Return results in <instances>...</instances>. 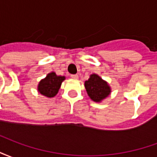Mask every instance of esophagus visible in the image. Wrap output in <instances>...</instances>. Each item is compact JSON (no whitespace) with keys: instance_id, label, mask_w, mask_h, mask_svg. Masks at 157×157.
Instances as JSON below:
<instances>
[{"instance_id":"34e87169","label":"esophagus","mask_w":157,"mask_h":157,"mask_svg":"<svg viewBox=\"0 0 157 157\" xmlns=\"http://www.w3.org/2000/svg\"><path fill=\"white\" fill-rule=\"evenodd\" d=\"M71 77L72 79H75V80H76V79H78V75H71Z\"/></svg>"}]
</instances>
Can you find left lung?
Returning a JSON list of instances; mask_svg holds the SVG:
<instances>
[{
    "instance_id": "1",
    "label": "left lung",
    "mask_w": 157,
    "mask_h": 157,
    "mask_svg": "<svg viewBox=\"0 0 157 157\" xmlns=\"http://www.w3.org/2000/svg\"><path fill=\"white\" fill-rule=\"evenodd\" d=\"M86 91L93 102H101L111 94V87L109 83L97 74H92L85 83Z\"/></svg>"
}]
</instances>
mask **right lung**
I'll return each instance as SVG.
<instances>
[{"instance_id":"obj_1","label":"right lung","mask_w":157,"mask_h":157,"mask_svg":"<svg viewBox=\"0 0 157 157\" xmlns=\"http://www.w3.org/2000/svg\"><path fill=\"white\" fill-rule=\"evenodd\" d=\"M65 80L64 75H57L54 71L48 73L42 79L38 85V92L47 98H54L58 93L62 82Z\"/></svg>"}]
</instances>
